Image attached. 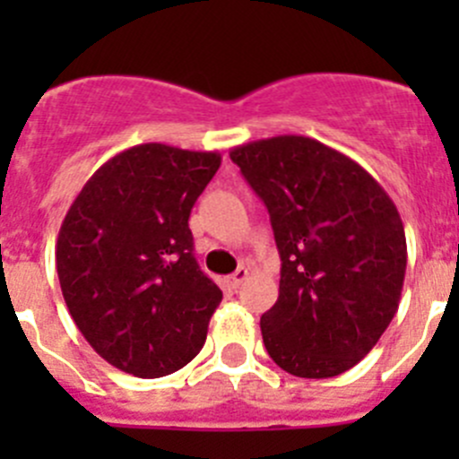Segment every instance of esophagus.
<instances>
[{
  "label": "esophagus",
  "mask_w": 459,
  "mask_h": 459,
  "mask_svg": "<svg viewBox=\"0 0 459 459\" xmlns=\"http://www.w3.org/2000/svg\"><path fill=\"white\" fill-rule=\"evenodd\" d=\"M247 277H248V268L239 266L233 275L226 277V284H229L230 289H239V286H242V281H247Z\"/></svg>",
  "instance_id": "obj_1"
}]
</instances>
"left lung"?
<instances>
[{"label": "left lung", "instance_id": "8db88e82", "mask_svg": "<svg viewBox=\"0 0 459 459\" xmlns=\"http://www.w3.org/2000/svg\"><path fill=\"white\" fill-rule=\"evenodd\" d=\"M230 160L266 204L280 295L259 319L273 362L335 377L377 344L400 307L406 235L395 204L358 161L304 135L235 146Z\"/></svg>", "mask_w": 459, "mask_h": 459}]
</instances>
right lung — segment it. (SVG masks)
<instances>
[{
    "label": "right lung",
    "mask_w": 459,
    "mask_h": 459,
    "mask_svg": "<svg viewBox=\"0 0 459 459\" xmlns=\"http://www.w3.org/2000/svg\"><path fill=\"white\" fill-rule=\"evenodd\" d=\"M220 152L140 143L92 173L55 247L68 313L97 355L135 377H164L204 346L221 290L197 266L193 204Z\"/></svg>",
    "instance_id": "obj_1"
}]
</instances>
